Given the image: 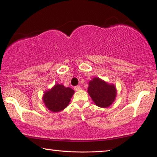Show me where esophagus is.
Wrapping results in <instances>:
<instances>
[{"label": "esophagus", "instance_id": "esophagus-1", "mask_svg": "<svg viewBox=\"0 0 157 157\" xmlns=\"http://www.w3.org/2000/svg\"><path fill=\"white\" fill-rule=\"evenodd\" d=\"M74 89H75V91H79V90L81 89V87H80V86H76L74 87Z\"/></svg>", "mask_w": 157, "mask_h": 157}]
</instances>
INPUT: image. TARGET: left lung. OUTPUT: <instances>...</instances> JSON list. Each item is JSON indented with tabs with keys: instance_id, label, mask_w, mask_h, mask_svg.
<instances>
[{
	"instance_id": "obj_1",
	"label": "left lung",
	"mask_w": 157,
	"mask_h": 157,
	"mask_svg": "<svg viewBox=\"0 0 157 157\" xmlns=\"http://www.w3.org/2000/svg\"><path fill=\"white\" fill-rule=\"evenodd\" d=\"M87 91L95 104L102 108L109 107L116 96L115 86L99 78H94L89 82Z\"/></svg>"
}]
</instances>
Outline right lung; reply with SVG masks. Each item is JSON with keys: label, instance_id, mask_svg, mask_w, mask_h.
Returning a JSON list of instances; mask_svg holds the SVG:
<instances>
[{"label": "right lung", "instance_id": "1", "mask_svg": "<svg viewBox=\"0 0 157 157\" xmlns=\"http://www.w3.org/2000/svg\"><path fill=\"white\" fill-rule=\"evenodd\" d=\"M73 94L74 90L71 88L57 84L51 89L44 93L43 100L50 111L59 112L68 105Z\"/></svg>", "mask_w": 157, "mask_h": 157}]
</instances>
